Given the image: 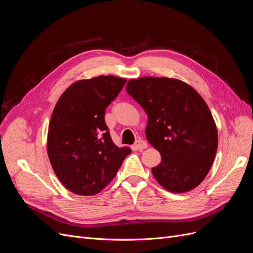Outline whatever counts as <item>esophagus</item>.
<instances>
[{
    "mask_svg": "<svg viewBox=\"0 0 253 253\" xmlns=\"http://www.w3.org/2000/svg\"><path fill=\"white\" fill-rule=\"evenodd\" d=\"M134 147H135L137 150H144V149H147L148 143L145 142L144 140H142V139H138V140H136V142H135V144H134Z\"/></svg>",
    "mask_w": 253,
    "mask_h": 253,
    "instance_id": "1",
    "label": "esophagus"
}]
</instances>
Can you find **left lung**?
I'll use <instances>...</instances> for the list:
<instances>
[{
    "label": "left lung",
    "instance_id": "obj_1",
    "mask_svg": "<svg viewBox=\"0 0 253 253\" xmlns=\"http://www.w3.org/2000/svg\"><path fill=\"white\" fill-rule=\"evenodd\" d=\"M127 94L148 116L145 136L162 155L152 169L172 193H185L205 179L217 151L215 121L203 97L175 78L142 77L127 81Z\"/></svg>",
    "mask_w": 253,
    "mask_h": 253
}]
</instances>
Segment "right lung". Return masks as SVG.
<instances>
[{
  "mask_svg": "<svg viewBox=\"0 0 253 253\" xmlns=\"http://www.w3.org/2000/svg\"><path fill=\"white\" fill-rule=\"evenodd\" d=\"M126 79L98 76L74 82L52 111L47 133V154L52 170L71 192L95 195L116 176L131 153L111 138L105 109L117 97Z\"/></svg>",
  "mask_w": 253,
  "mask_h": 253,
  "instance_id": "right-lung-1",
  "label": "right lung"
}]
</instances>
